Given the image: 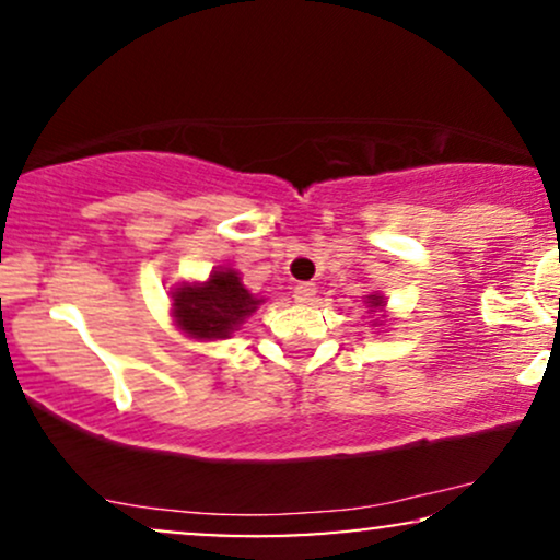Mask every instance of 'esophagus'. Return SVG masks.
<instances>
[{
    "instance_id": "34e87169",
    "label": "esophagus",
    "mask_w": 560,
    "mask_h": 560,
    "mask_svg": "<svg viewBox=\"0 0 560 560\" xmlns=\"http://www.w3.org/2000/svg\"><path fill=\"white\" fill-rule=\"evenodd\" d=\"M294 300L302 302V305H311L313 300H316V284H298L294 287Z\"/></svg>"
}]
</instances>
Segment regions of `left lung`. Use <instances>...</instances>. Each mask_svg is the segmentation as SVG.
Returning a JSON list of instances; mask_svg holds the SVG:
<instances>
[{"label":"left lung","mask_w":560,"mask_h":560,"mask_svg":"<svg viewBox=\"0 0 560 560\" xmlns=\"http://www.w3.org/2000/svg\"><path fill=\"white\" fill-rule=\"evenodd\" d=\"M363 302H365V307H369V311L378 313V316H382V313H387V298H384V294L371 292V294H365ZM382 324H384V316H382V318H376L374 324H371V326H382Z\"/></svg>","instance_id":"left-lung-1"}]
</instances>
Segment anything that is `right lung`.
I'll return each mask as SVG.
<instances>
[{
    "label": "right lung",
    "mask_w": 560,
    "mask_h": 560,
    "mask_svg": "<svg viewBox=\"0 0 560 560\" xmlns=\"http://www.w3.org/2000/svg\"><path fill=\"white\" fill-rule=\"evenodd\" d=\"M262 298L242 284L234 268H215L205 281L171 287V318L176 331L195 342H221L262 305Z\"/></svg>",
    "instance_id": "add662e5"
}]
</instances>
